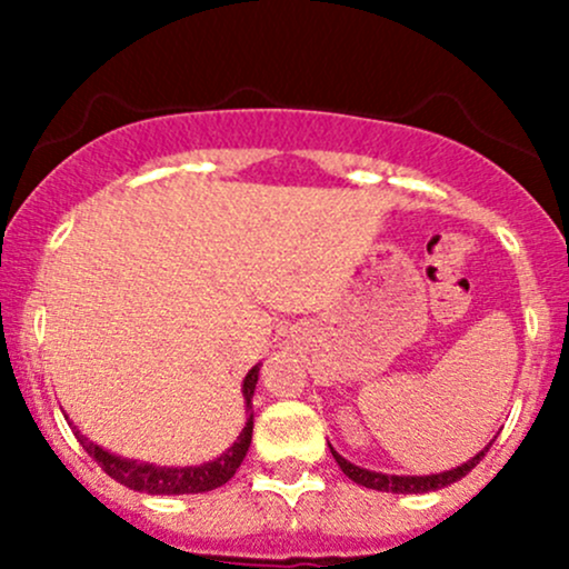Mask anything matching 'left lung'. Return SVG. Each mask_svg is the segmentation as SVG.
I'll return each mask as SVG.
<instances>
[{
	"label": "left lung",
	"mask_w": 569,
	"mask_h": 569,
	"mask_svg": "<svg viewBox=\"0 0 569 569\" xmlns=\"http://www.w3.org/2000/svg\"><path fill=\"white\" fill-rule=\"evenodd\" d=\"M489 447L492 443H487L485 449H481L479 455L471 457L468 462H462V466L452 468V471H443V473H430V476H388V473H377V471H367V468H358L352 466V462L345 460L342 455H337L335 449H331V455H335L337 466L342 468V473L348 476L350 481H356V485L361 487H369V489H377V492H396V495H422V492H433V489H441V487H449L452 481H460L462 476H466L471 468H476V462L481 460L489 452Z\"/></svg>",
	"instance_id": "8db88e82"
}]
</instances>
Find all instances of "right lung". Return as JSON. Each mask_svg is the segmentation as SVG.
Listing matches in <instances>:
<instances>
[{
    "mask_svg": "<svg viewBox=\"0 0 569 569\" xmlns=\"http://www.w3.org/2000/svg\"><path fill=\"white\" fill-rule=\"evenodd\" d=\"M257 380H259V367H253L243 380L246 411H251V398H253V388H257ZM251 433H253V415H248V422L243 433L238 436V441H234L232 447L221 457H217L213 462H202L198 468H160V466H147V462H136V460H126V457L109 455L107 449H101L98 443L84 439L80 430L74 428L77 441L82 443L84 452L93 457L103 471L112 476L114 481H120V485L147 495H198V492H208V489L227 485V481L234 476V471L240 468V462H243L248 447H251Z\"/></svg>",
    "mask_w": 569,
    "mask_h": 569,
    "instance_id": "right-lung-1",
    "label": "right lung"
}]
</instances>
